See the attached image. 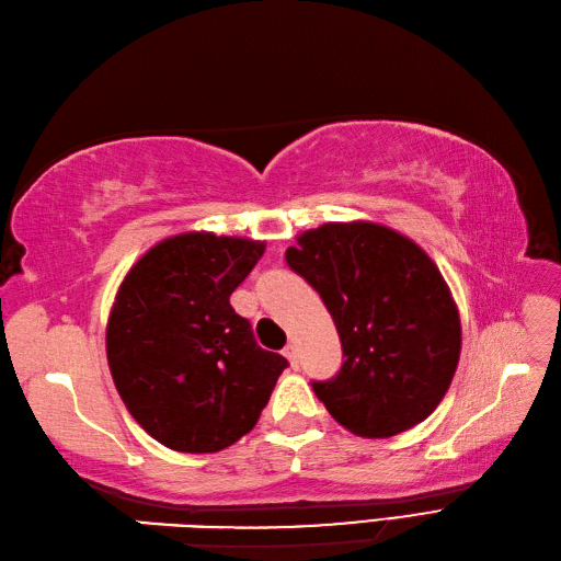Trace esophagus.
Returning <instances> with one entry per match:
<instances>
[{
    "mask_svg": "<svg viewBox=\"0 0 561 561\" xmlns=\"http://www.w3.org/2000/svg\"><path fill=\"white\" fill-rule=\"evenodd\" d=\"M284 355H286V360H289L294 367H298V346H296V343H289V346L284 348Z\"/></svg>",
    "mask_w": 561,
    "mask_h": 561,
    "instance_id": "obj_1",
    "label": "esophagus"
}]
</instances>
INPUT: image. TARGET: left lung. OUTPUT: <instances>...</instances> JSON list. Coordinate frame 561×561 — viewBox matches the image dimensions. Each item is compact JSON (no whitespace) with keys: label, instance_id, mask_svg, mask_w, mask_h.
I'll return each mask as SVG.
<instances>
[{"label":"left lung","instance_id":"8db88e82","mask_svg":"<svg viewBox=\"0 0 561 561\" xmlns=\"http://www.w3.org/2000/svg\"><path fill=\"white\" fill-rule=\"evenodd\" d=\"M286 263L324 300L346 357L334 379L312 381L329 414L367 438L424 422L450 389L462 348L436 263L396 229L360 220L298 234Z\"/></svg>","mask_w":561,"mask_h":561}]
</instances>
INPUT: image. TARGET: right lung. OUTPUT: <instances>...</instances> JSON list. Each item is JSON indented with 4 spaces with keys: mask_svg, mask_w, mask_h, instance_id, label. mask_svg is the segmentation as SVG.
<instances>
[{
    "mask_svg": "<svg viewBox=\"0 0 561 561\" xmlns=\"http://www.w3.org/2000/svg\"><path fill=\"white\" fill-rule=\"evenodd\" d=\"M265 241L184 232L127 272L106 324L113 383L137 424L178 453H218L255 426L284 367L229 296Z\"/></svg>",
    "mask_w": 561,
    "mask_h": 561,
    "instance_id": "obj_1",
    "label": "right lung"
}]
</instances>
